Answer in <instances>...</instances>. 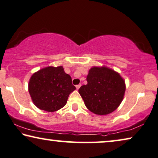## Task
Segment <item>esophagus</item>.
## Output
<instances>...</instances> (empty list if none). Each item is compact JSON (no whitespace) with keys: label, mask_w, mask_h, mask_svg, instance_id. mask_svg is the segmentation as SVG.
I'll list each match as a JSON object with an SVG mask.
<instances>
[{"label":"esophagus","mask_w":158,"mask_h":158,"mask_svg":"<svg viewBox=\"0 0 158 158\" xmlns=\"http://www.w3.org/2000/svg\"><path fill=\"white\" fill-rule=\"evenodd\" d=\"M81 86V84H78V85L76 86V88L77 89H79L80 88V86Z\"/></svg>","instance_id":"34e87169"}]
</instances>
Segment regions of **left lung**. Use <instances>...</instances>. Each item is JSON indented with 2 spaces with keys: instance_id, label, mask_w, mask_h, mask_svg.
<instances>
[{
  "instance_id": "8db88e82",
  "label": "left lung",
  "mask_w": 158,
  "mask_h": 158,
  "mask_svg": "<svg viewBox=\"0 0 158 158\" xmlns=\"http://www.w3.org/2000/svg\"><path fill=\"white\" fill-rule=\"evenodd\" d=\"M87 84L79 93L89 110L96 114L112 112L123 101L125 83L118 73L106 67H92L86 77Z\"/></svg>"
}]
</instances>
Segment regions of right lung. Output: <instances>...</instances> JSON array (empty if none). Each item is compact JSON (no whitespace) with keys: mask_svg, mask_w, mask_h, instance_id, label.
<instances>
[{"mask_svg":"<svg viewBox=\"0 0 158 158\" xmlns=\"http://www.w3.org/2000/svg\"><path fill=\"white\" fill-rule=\"evenodd\" d=\"M76 87L62 66H48L34 73L28 84V92L40 110L55 112L65 106L68 97Z\"/></svg>","mask_w":158,"mask_h":158,"instance_id":"1","label":"right lung"}]
</instances>
